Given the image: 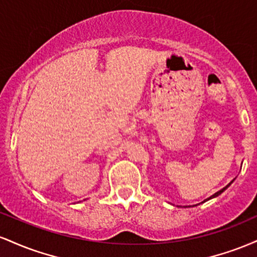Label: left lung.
I'll return each mask as SVG.
<instances>
[{"label": "left lung", "mask_w": 257, "mask_h": 257, "mask_svg": "<svg viewBox=\"0 0 257 257\" xmlns=\"http://www.w3.org/2000/svg\"><path fill=\"white\" fill-rule=\"evenodd\" d=\"M232 182H233V181H231V182H229V184H228V185H227V186H225V187H223V188H222V190L217 191V192H216V193H214V194H213V196H210V197H209V198H206V199L204 200V202H206V200H209V199H213V198H215V197H217V196H220V194H221V193H222V192H223V191H226V190H227V188H228V187H229V186H231V184H232ZM204 202H203V203H204ZM186 208H187V206H186Z\"/></svg>", "instance_id": "1"}]
</instances>
